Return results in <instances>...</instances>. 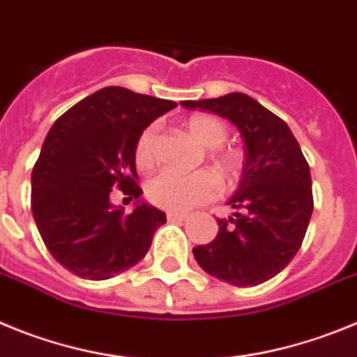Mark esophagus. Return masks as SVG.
Returning <instances> with one entry per match:
<instances>
[{
  "label": "esophagus",
  "mask_w": 357,
  "mask_h": 357,
  "mask_svg": "<svg viewBox=\"0 0 357 357\" xmlns=\"http://www.w3.org/2000/svg\"><path fill=\"white\" fill-rule=\"evenodd\" d=\"M188 215L179 213V211H167V220L169 222H185Z\"/></svg>",
  "instance_id": "1"
}]
</instances>
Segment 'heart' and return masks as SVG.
Returning <instances> with one entry per match:
<instances>
[{
    "label": "heart",
    "mask_w": 357,
    "mask_h": 357,
    "mask_svg": "<svg viewBox=\"0 0 357 357\" xmlns=\"http://www.w3.org/2000/svg\"><path fill=\"white\" fill-rule=\"evenodd\" d=\"M183 128L199 146L210 149V160L218 171L227 178H234L242 169V155L234 149H220L226 140L227 128L222 121L206 114H195L185 119ZM155 126H147L135 142V165L146 171L155 162ZM217 192V181L208 171H199L190 176L172 172H160L149 179L146 194L155 206L172 211H185L211 199Z\"/></svg>",
    "instance_id": "1"
}]
</instances>
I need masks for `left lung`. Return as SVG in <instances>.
I'll return each mask as SVG.
<instances>
[{
    "label": "left lung",
    "instance_id": "1",
    "mask_svg": "<svg viewBox=\"0 0 357 357\" xmlns=\"http://www.w3.org/2000/svg\"><path fill=\"white\" fill-rule=\"evenodd\" d=\"M188 110L213 112L238 128L245 142L240 185L217 218L213 242L194 247L202 271L233 287L268 281L301 249L313 213L310 165L288 124L242 92L181 101Z\"/></svg>",
    "mask_w": 357,
    "mask_h": 357
}]
</instances>
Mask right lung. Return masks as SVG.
<instances>
[{"label": "right lung", "mask_w": 357, "mask_h": 357, "mask_svg": "<svg viewBox=\"0 0 357 357\" xmlns=\"http://www.w3.org/2000/svg\"><path fill=\"white\" fill-rule=\"evenodd\" d=\"M174 101L105 86L51 126L31 172V213L47 250L67 271L102 281L128 271L149 250L167 217L146 202L131 213L112 206V188L139 199L133 149Z\"/></svg>", "instance_id": "obj_1"}]
</instances>
